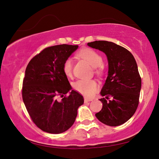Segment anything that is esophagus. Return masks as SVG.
Instances as JSON below:
<instances>
[{
  "label": "esophagus",
  "mask_w": 159,
  "mask_h": 159,
  "mask_svg": "<svg viewBox=\"0 0 159 159\" xmlns=\"http://www.w3.org/2000/svg\"><path fill=\"white\" fill-rule=\"evenodd\" d=\"M91 101H92V99H89V98L85 97V99H84V102H85V103H86V102H91Z\"/></svg>",
  "instance_id": "obj_1"
}]
</instances>
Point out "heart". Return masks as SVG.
<instances>
[{"label":"heart","mask_w":159,"mask_h":159,"mask_svg":"<svg viewBox=\"0 0 159 159\" xmlns=\"http://www.w3.org/2000/svg\"><path fill=\"white\" fill-rule=\"evenodd\" d=\"M77 56L87 61L89 65L95 69V73L101 75L103 71V59L101 55L94 49L85 48L80 50L77 53ZM62 70L66 76L71 77L73 72V62L71 59L68 58L65 60L62 65ZM74 88L76 91L86 97L93 96L97 90L98 85L94 80H79L74 83Z\"/></svg>","instance_id":"obj_1"}]
</instances>
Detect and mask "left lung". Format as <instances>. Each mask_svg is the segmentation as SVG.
<instances>
[{
    "mask_svg": "<svg viewBox=\"0 0 159 159\" xmlns=\"http://www.w3.org/2000/svg\"><path fill=\"white\" fill-rule=\"evenodd\" d=\"M88 45L103 52L108 62V76L100 92L103 106L95 115L106 125H122L134 115L139 103L141 78L136 61L131 52L113 42L95 41Z\"/></svg>",
    "mask_w": 159,
    "mask_h": 159,
    "instance_id": "obj_1",
    "label": "left lung"
}]
</instances>
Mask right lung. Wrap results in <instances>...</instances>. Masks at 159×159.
I'll return each instance as SVG.
<instances>
[{
    "label": "right lung",
    "mask_w": 159,
    "mask_h": 159,
    "mask_svg": "<svg viewBox=\"0 0 159 159\" xmlns=\"http://www.w3.org/2000/svg\"><path fill=\"white\" fill-rule=\"evenodd\" d=\"M79 46L47 47L31 59L25 71L22 97L33 122L49 134H61L74 125L81 94L72 89L62 70L63 63ZM69 91L70 95L66 97ZM60 96L62 99L57 100Z\"/></svg>",
    "instance_id": "1"
}]
</instances>
